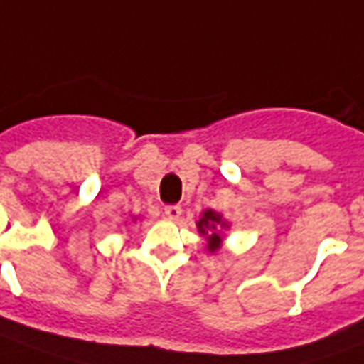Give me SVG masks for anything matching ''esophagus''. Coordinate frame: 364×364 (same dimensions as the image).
I'll return each mask as SVG.
<instances>
[{"mask_svg":"<svg viewBox=\"0 0 364 364\" xmlns=\"http://www.w3.org/2000/svg\"><path fill=\"white\" fill-rule=\"evenodd\" d=\"M181 212L183 210L179 204H171V206H166V208H164V214H166V218H168V220H179Z\"/></svg>","mask_w":364,"mask_h":364,"instance_id":"1","label":"esophagus"}]
</instances>
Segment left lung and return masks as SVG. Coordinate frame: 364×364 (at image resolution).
Listing matches in <instances>:
<instances>
[{"label": "left lung", "instance_id": "left-lung-1", "mask_svg": "<svg viewBox=\"0 0 364 364\" xmlns=\"http://www.w3.org/2000/svg\"><path fill=\"white\" fill-rule=\"evenodd\" d=\"M196 228H198V233L203 237H206V249L210 252H216L220 249L223 239V231L230 228V223L223 220V216L216 210H204L200 214V220L196 222Z\"/></svg>", "mask_w": 364, "mask_h": 364}]
</instances>
